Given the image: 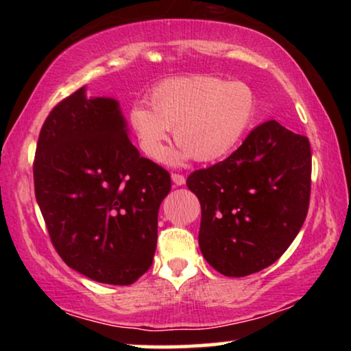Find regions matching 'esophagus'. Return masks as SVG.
<instances>
[{
  "mask_svg": "<svg viewBox=\"0 0 351 351\" xmlns=\"http://www.w3.org/2000/svg\"><path fill=\"white\" fill-rule=\"evenodd\" d=\"M171 179H172V182H174V184H176L177 186L185 184V177L182 176V174H176V172H174V174L171 176Z\"/></svg>",
  "mask_w": 351,
  "mask_h": 351,
  "instance_id": "34e87169",
  "label": "esophagus"
}]
</instances>
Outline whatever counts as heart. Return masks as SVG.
<instances>
[{
	"label": "heart",
	"mask_w": 351,
	"mask_h": 351,
	"mask_svg": "<svg viewBox=\"0 0 351 351\" xmlns=\"http://www.w3.org/2000/svg\"><path fill=\"white\" fill-rule=\"evenodd\" d=\"M148 104L150 107L138 104L129 110V126L152 160H160L174 129L180 147L165 156L174 166L191 156L201 162L227 156L246 136L257 113L251 86L215 76L161 81L152 89Z\"/></svg>",
	"instance_id": "b5f03b06"
}]
</instances>
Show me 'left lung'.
<instances>
[{
	"instance_id": "left-lung-1",
	"label": "left lung",
	"mask_w": 351,
	"mask_h": 351,
	"mask_svg": "<svg viewBox=\"0 0 351 351\" xmlns=\"http://www.w3.org/2000/svg\"><path fill=\"white\" fill-rule=\"evenodd\" d=\"M201 203L199 249L225 276H247L275 263L305 222L311 148L275 119L262 123L227 160L191 172Z\"/></svg>"
}]
</instances>
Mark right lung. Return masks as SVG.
I'll return each mask as SVG.
<instances>
[{"mask_svg":"<svg viewBox=\"0 0 351 351\" xmlns=\"http://www.w3.org/2000/svg\"><path fill=\"white\" fill-rule=\"evenodd\" d=\"M35 195L66 265L128 286L152 267L171 176L132 145L119 104L80 88L52 108L33 161Z\"/></svg>","mask_w":351,"mask_h":351,"instance_id":"add662e5","label":"right lung"}]
</instances>
